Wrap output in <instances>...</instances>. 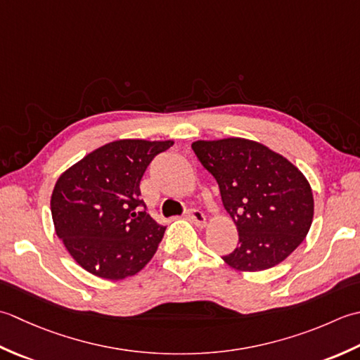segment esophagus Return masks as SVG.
<instances>
[{
	"label": "esophagus",
	"mask_w": 360,
	"mask_h": 360,
	"mask_svg": "<svg viewBox=\"0 0 360 360\" xmlns=\"http://www.w3.org/2000/svg\"><path fill=\"white\" fill-rule=\"evenodd\" d=\"M186 216L189 221L195 224L197 226H205V224H207V216H205L203 212L199 210H189Z\"/></svg>",
	"instance_id": "34e87169"
}]
</instances>
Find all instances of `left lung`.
<instances>
[{
  "label": "left lung",
  "mask_w": 360,
  "mask_h": 360,
  "mask_svg": "<svg viewBox=\"0 0 360 360\" xmlns=\"http://www.w3.org/2000/svg\"><path fill=\"white\" fill-rule=\"evenodd\" d=\"M197 160L216 179L222 203L238 226V247L224 261L258 272L276 266L311 229L314 197L289 160L244 138L195 141Z\"/></svg>",
  "instance_id": "obj_1"
}]
</instances>
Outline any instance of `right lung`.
Masks as SVG:
<instances>
[{
    "label": "right lung",
    "instance_id": "add662e5",
    "mask_svg": "<svg viewBox=\"0 0 360 360\" xmlns=\"http://www.w3.org/2000/svg\"><path fill=\"white\" fill-rule=\"evenodd\" d=\"M172 144L120 139L58 177L51 197L56 233L86 272L122 280L155 255L166 226L146 212L139 181L150 161Z\"/></svg>",
    "mask_w": 360,
    "mask_h": 360
}]
</instances>
